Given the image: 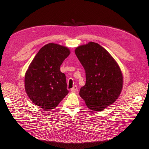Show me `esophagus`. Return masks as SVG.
<instances>
[{
  "mask_svg": "<svg viewBox=\"0 0 149 149\" xmlns=\"http://www.w3.org/2000/svg\"><path fill=\"white\" fill-rule=\"evenodd\" d=\"M77 89H77V87L76 86V85H75V86L73 87L72 89H71V91L73 92V93H74V92H76L77 91Z\"/></svg>",
  "mask_w": 149,
  "mask_h": 149,
  "instance_id": "obj_1",
  "label": "esophagus"
}]
</instances>
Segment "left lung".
<instances>
[{
	"label": "left lung",
	"instance_id": "obj_1",
	"mask_svg": "<svg viewBox=\"0 0 149 149\" xmlns=\"http://www.w3.org/2000/svg\"><path fill=\"white\" fill-rule=\"evenodd\" d=\"M75 53L86 73L80 97L93 111L112 105L122 91L123 77L120 65L104 48L94 42L78 46Z\"/></svg>",
	"mask_w": 149,
	"mask_h": 149
}]
</instances>
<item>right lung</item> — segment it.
Masks as SVG:
<instances>
[{"label":"right lung","instance_id":"right-lung-1","mask_svg":"<svg viewBox=\"0 0 149 149\" xmlns=\"http://www.w3.org/2000/svg\"><path fill=\"white\" fill-rule=\"evenodd\" d=\"M68 48L56 43L42 47L25 74V90L34 104L45 111L54 109L68 95L65 75L60 65L69 56Z\"/></svg>","mask_w":149,"mask_h":149}]
</instances>
